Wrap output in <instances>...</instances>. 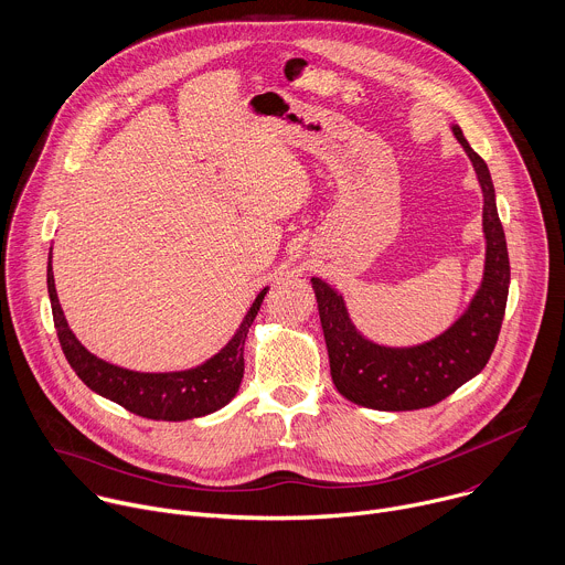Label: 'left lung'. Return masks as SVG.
Here are the masks:
<instances>
[{"mask_svg":"<svg viewBox=\"0 0 565 565\" xmlns=\"http://www.w3.org/2000/svg\"><path fill=\"white\" fill-rule=\"evenodd\" d=\"M452 131L470 156L483 191V232L488 241L483 282L468 311L434 341L403 350L381 348L356 331L343 298L322 280L311 278L331 381L345 398L363 407L407 412L436 405L488 365L499 341L510 287L505 234L488 164L468 145L459 127H452Z\"/></svg>","mask_w":565,"mask_h":565,"instance_id":"8db88e82","label":"left lung"}]
</instances>
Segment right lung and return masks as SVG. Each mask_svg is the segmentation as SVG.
I'll return each instance as SVG.
<instances>
[{
  "instance_id": "right-lung-1",
  "label": "right lung",
  "mask_w": 565,
  "mask_h": 565,
  "mask_svg": "<svg viewBox=\"0 0 565 565\" xmlns=\"http://www.w3.org/2000/svg\"><path fill=\"white\" fill-rule=\"evenodd\" d=\"M265 294L267 289L258 294L230 345L204 365L171 374H140L104 363L82 348V343L66 324L55 291L53 267L49 263V296L53 307V322L68 365L82 379V383L99 396L122 405L125 409L142 418L153 420L198 418L224 407L236 396L245 374V341Z\"/></svg>"
}]
</instances>
